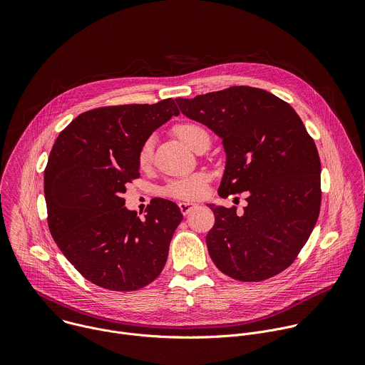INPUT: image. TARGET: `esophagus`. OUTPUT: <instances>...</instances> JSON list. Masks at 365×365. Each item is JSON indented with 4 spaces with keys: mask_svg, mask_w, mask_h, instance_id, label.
I'll use <instances>...</instances> for the list:
<instances>
[{
    "mask_svg": "<svg viewBox=\"0 0 365 365\" xmlns=\"http://www.w3.org/2000/svg\"><path fill=\"white\" fill-rule=\"evenodd\" d=\"M199 205L197 203H193V202H180L179 203V207H180V212L183 214V215H187V214H190L195 207H197Z\"/></svg>",
    "mask_w": 365,
    "mask_h": 365,
    "instance_id": "obj_1",
    "label": "esophagus"
}]
</instances>
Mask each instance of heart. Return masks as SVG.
<instances>
[{"label": "heart", "instance_id": "1", "mask_svg": "<svg viewBox=\"0 0 365 365\" xmlns=\"http://www.w3.org/2000/svg\"><path fill=\"white\" fill-rule=\"evenodd\" d=\"M176 135L190 148H196V145L203 140V138H210V134L207 131L196 123H182L175 127ZM153 158V138L148 137L140 147L138 154H137V162L140 168H147L151 163ZM207 185V176L205 173H195L186 178L180 179H173L170 180L163 192L165 195L175 197V199H197L200 197Z\"/></svg>", "mask_w": 365, "mask_h": 365}]
</instances>
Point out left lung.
<instances>
[{"instance_id": "1", "label": "left lung", "mask_w": 365, "mask_h": 365, "mask_svg": "<svg viewBox=\"0 0 365 365\" xmlns=\"http://www.w3.org/2000/svg\"><path fill=\"white\" fill-rule=\"evenodd\" d=\"M180 111L215 131L227 153L220 196L248 190V205H210L215 224L206 245L215 266L240 282L286 270L321 210V160L314 138L287 102L251 86L176 99Z\"/></svg>"}]
</instances>
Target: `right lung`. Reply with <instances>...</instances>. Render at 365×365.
I'll return each mask as SVG.
<instances>
[{"label": "right lung", "mask_w": 365, "mask_h": 365, "mask_svg": "<svg viewBox=\"0 0 365 365\" xmlns=\"http://www.w3.org/2000/svg\"><path fill=\"white\" fill-rule=\"evenodd\" d=\"M179 115L172 98L101 107L78 115L56 138L44 169L47 225L71 264L91 283L133 292L168 259L179 206L155 197L143 220L128 211L127 183L140 178L137 154L151 133Z\"/></svg>", "instance_id": "right-lung-1"}]
</instances>
